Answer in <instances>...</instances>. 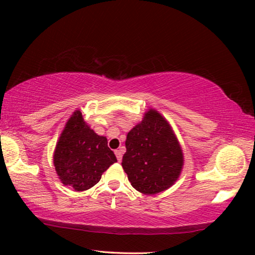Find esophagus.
I'll list each match as a JSON object with an SVG mask.
<instances>
[{
	"mask_svg": "<svg viewBox=\"0 0 255 255\" xmlns=\"http://www.w3.org/2000/svg\"><path fill=\"white\" fill-rule=\"evenodd\" d=\"M115 153H116V156H117V159H118V161L120 162L121 161V159H123V148H118V149H116L115 151Z\"/></svg>",
	"mask_w": 255,
	"mask_h": 255,
	"instance_id": "1",
	"label": "esophagus"
}]
</instances>
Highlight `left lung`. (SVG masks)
<instances>
[{
	"label": "left lung",
	"instance_id": "8db88e82",
	"mask_svg": "<svg viewBox=\"0 0 255 255\" xmlns=\"http://www.w3.org/2000/svg\"><path fill=\"white\" fill-rule=\"evenodd\" d=\"M126 148L121 165L136 191L154 195L179 178L183 149L170 124L155 109H148L143 120L129 130Z\"/></svg>",
	"mask_w": 255,
	"mask_h": 255
}]
</instances>
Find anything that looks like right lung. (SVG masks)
I'll list each match as a JSON object with an SVG mask.
<instances>
[{
	"label": "right lung",
	"instance_id": "right-lung-1",
	"mask_svg": "<svg viewBox=\"0 0 255 255\" xmlns=\"http://www.w3.org/2000/svg\"><path fill=\"white\" fill-rule=\"evenodd\" d=\"M117 162L108 147L106 136H100L76 110L66 123L56 142L53 164L61 183L76 192L87 191L100 181L102 173Z\"/></svg>",
	"mask_w": 255,
	"mask_h": 255
}]
</instances>
